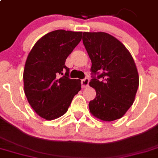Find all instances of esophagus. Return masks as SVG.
Here are the masks:
<instances>
[{
	"label": "esophagus",
	"mask_w": 158,
	"mask_h": 158,
	"mask_svg": "<svg viewBox=\"0 0 158 158\" xmlns=\"http://www.w3.org/2000/svg\"><path fill=\"white\" fill-rule=\"evenodd\" d=\"M89 79L88 78H85V79H83V80H82L81 83H82V87H83V88H85V87H88V85H89Z\"/></svg>",
	"instance_id": "1"
}]
</instances>
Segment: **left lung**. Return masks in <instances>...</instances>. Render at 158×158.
<instances>
[{"instance_id":"obj_1","label":"left lung","mask_w":158,"mask_h":158,"mask_svg":"<svg viewBox=\"0 0 158 158\" xmlns=\"http://www.w3.org/2000/svg\"><path fill=\"white\" fill-rule=\"evenodd\" d=\"M83 42L91 60L89 84L96 91L90 112L104 121L120 119L133 104L139 86L134 60L120 41L104 32H84Z\"/></svg>"}]
</instances>
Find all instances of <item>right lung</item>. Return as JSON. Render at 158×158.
<instances>
[{"instance_id":"right-lung-1","label":"right lung","mask_w":158,"mask_h":158,"mask_svg":"<svg viewBox=\"0 0 158 158\" xmlns=\"http://www.w3.org/2000/svg\"><path fill=\"white\" fill-rule=\"evenodd\" d=\"M82 34L64 30L50 32L35 43L28 55L24 91L32 108L46 120L64 115L81 90V81L69 78L70 69L65 63L81 41Z\"/></svg>"}]
</instances>
